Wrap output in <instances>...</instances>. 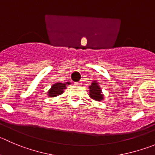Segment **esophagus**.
I'll return each instance as SVG.
<instances>
[{"instance_id":"obj_1","label":"esophagus","mask_w":155,"mask_h":155,"mask_svg":"<svg viewBox=\"0 0 155 155\" xmlns=\"http://www.w3.org/2000/svg\"><path fill=\"white\" fill-rule=\"evenodd\" d=\"M75 84H76V85H81L82 83H81L80 82H75Z\"/></svg>"}]
</instances>
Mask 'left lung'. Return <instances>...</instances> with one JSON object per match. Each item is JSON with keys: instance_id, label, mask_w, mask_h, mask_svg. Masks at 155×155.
<instances>
[{"instance_id": "1", "label": "left lung", "mask_w": 155, "mask_h": 155, "mask_svg": "<svg viewBox=\"0 0 155 155\" xmlns=\"http://www.w3.org/2000/svg\"><path fill=\"white\" fill-rule=\"evenodd\" d=\"M89 97L93 100L101 102L104 99V95L97 81H92L90 86H89Z\"/></svg>"}]
</instances>
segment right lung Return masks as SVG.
Instances as JSON below:
<instances>
[{
	"label": "right lung",
	"instance_id": "1",
	"mask_svg": "<svg viewBox=\"0 0 155 155\" xmlns=\"http://www.w3.org/2000/svg\"><path fill=\"white\" fill-rule=\"evenodd\" d=\"M71 84V82H67L65 83L62 82H55L54 84L52 85L51 88L49 89L47 95L49 97H56L58 95H61L64 92V89H66V86Z\"/></svg>",
	"mask_w": 155,
	"mask_h": 155
}]
</instances>
